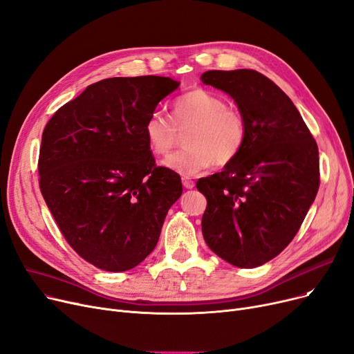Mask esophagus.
<instances>
[{
	"label": "esophagus",
	"mask_w": 354,
	"mask_h": 354,
	"mask_svg": "<svg viewBox=\"0 0 354 354\" xmlns=\"http://www.w3.org/2000/svg\"><path fill=\"white\" fill-rule=\"evenodd\" d=\"M182 185L187 189H192L195 187V182L191 178H182Z\"/></svg>",
	"instance_id": "obj_1"
}]
</instances>
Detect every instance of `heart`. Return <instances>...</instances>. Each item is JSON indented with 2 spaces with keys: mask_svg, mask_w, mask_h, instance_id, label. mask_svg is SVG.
I'll return each mask as SVG.
<instances>
[{
  "mask_svg": "<svg viewBox=\"0 0 354 354\" xmlns=\"http://www.w3.org/2000/svg\"><path fill=\"white\" fill-rule=\"evenodd\" d=\"M189 131L185 149L174 153L163 165L180 175H195L209 167L234 162L248 142V124L243 114L227 101L204 88H194L178 97L172 121L153 111L145 122V137L155 156H167L176 145V130Z\"/></svg>",
  "mask_w": 354,
  "mask_h": 354,
  "instance_id": "obj_1",
  "label": "heart"
}]
</instances>
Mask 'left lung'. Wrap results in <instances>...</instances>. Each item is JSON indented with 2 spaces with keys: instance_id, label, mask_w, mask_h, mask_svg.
Wrapping results in <instances>:
<instances>
[{
  "instance_id": "obj_1",
  "label": "left lung",
  "mask_w": 354,
  "mask_h": 354,
  "mask_svg": "<svg viewBox=\"0 0 354 354\" xmlns=\"http://www.w3.org/2000/svg\"><path fill=\"white\" fill-rule=\"evenodd\" d=\"M201 81L232 97L248 142L223 172L201 178L208 248L237 268L278 256L298 233L319 187L318 147L285 92L253 69L208 71Z\"/></svg>"
}]
</instances>
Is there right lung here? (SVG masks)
<instances>
[{"label":"right lung","mask_w":354,"mask_h":354,"mask_svg":"<svg viewBox=\"0 0 354 354\" xmlns=\"http://www.w3.org/2000/svg\"><path fill=\"white\" fill-rule=\"evenodd\" d=\"M178 86L153 75L102 80L60 106L43 130L41 195L71 248L98 269L142 263L182 195L179 175L156 166L143 130Z\"/></svg>","instance_id":"1"}]
</instances>
